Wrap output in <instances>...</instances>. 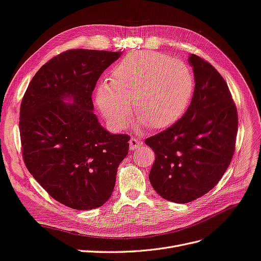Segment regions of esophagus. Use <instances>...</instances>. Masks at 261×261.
<instances>
[{"instance_id":"esophagus-1","label":"esophagus","mask_w":261,"mask_h":261,"mask_svg":"<svg viewBox=\"0 0 261 261\" xmlns=\"http://www.w3.org/2000/svg\"><path fill=\"white\" fill-rule=\"evenodd\" d=\"M141 144H142V143H141L138 139L133 138V137L129 141V147H130V150H132V151L136 150V148H138Z\"/></svg>"}]
</instances>
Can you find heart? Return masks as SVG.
Wrapping results in <instances>:
<instances>
[{
    "mask_svg": "<svg viewBox=\"0 0 261 261\" xmlns=\"http://www.w3.org/2000/svg\"><path fill=\"white\" fill-rule=\"evenodd\" d=\"M95 99L115 130L131 122V107L139 125L162 130L175 124L187 110L195 89L189 66L156 51H139L124 57L110 71Z\"/></svg>",
    "mask_w": 261,
    "mask_h": 261,
    "instance_id": "obj_1",
    "label": "heart"
}]
</instances>
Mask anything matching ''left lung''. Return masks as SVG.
<instances>
[{
    "label": "left lung",
    "mask_w": 261,
    "mask_h": 261,
    "mask_svg": "<svg viewBox=\"0 0 261 261\" xmlns=\"http://www.w3.org/2000/svg\"><path fill=\"white\" fill-rule=\"evenodd\" d=\"M195 92L186 114L175 124L147 138L155 153L151 185L159 195L188 203L214 188L233 159L238 115L224 79L212 64L189 57Z\"/></svg>",
    "instance_id": "left-lung-1"
}]
</instances>
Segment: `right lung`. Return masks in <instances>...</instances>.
Returning a JSON list of instances; mask_svg holds the SVG:
<instances>
[{
    "label": "right lung",
    "instance_id": "obj_1",
    "mask_svg": "<svg viewBox=\"0 0 261 261\" xmlns=\"http://www.w3.org/2000/svg\"><path fill=\"white\" fill-rule=\"evenodd\" d=\"M121 52L72 49L43 64L20 103L21 153L28 172L59 202L92 210L114 191L128 135H111L93 113L96 83ZM72 98V104L62 99Z\"/></svg>",
    "mask_w": 261,
    "mask_h": 261
}]
</instances>
